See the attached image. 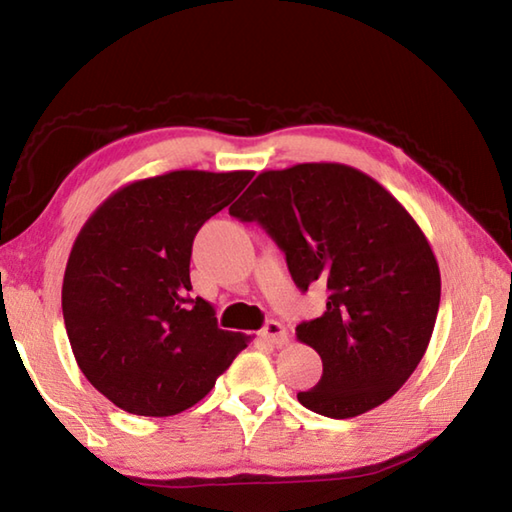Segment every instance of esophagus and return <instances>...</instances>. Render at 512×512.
Returning a JSON list of instances; mask_svg holds the SVG:
<instances>
[{
	"mask_svg": "<svg viewBox=\"0 0 512 512\" xmlns=\"http://www.w3.org/2000/svg\"><path fill=\"white\" fill-rule=\"evenodd\" d=\"M259 336L273 345H284L289 339V332H287V327H284L282 323H277V320H268L262 332H259Z\"/></svg>",
	"mask_w": 512,
	"mask_h": 512,
	"instance_id": "obj_1",
	"label": "esophagus"
}]
</instances>
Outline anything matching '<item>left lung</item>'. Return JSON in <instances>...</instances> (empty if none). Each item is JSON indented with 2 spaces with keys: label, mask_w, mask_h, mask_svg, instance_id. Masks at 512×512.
Masks as SVG:
<instances>
[{
  "label": "left lung",
  "mask_w": 512,
  "mask_h": 512,
  "mask_svg": "<svg viewBox=\"0 0 512 512\" xmlns=\"http://www.w3.org/2000/svg\"><path fill=\"white\" fill-rule=\"evenodd\" d=\"M230 214L262 223L302 291H329L323 316L296 327L323 359L300 404L345 420L391 400L427 352L440 305L436 255L406 207L348 164L302 162L259 173Z\"/></svg>",
  "instance_id": "8db88e82"
}]
</instances>
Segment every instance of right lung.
Instances as JSON below:
<instances>
[{"label":"right lung","instance_id":"obj_1","mask_svg":"<svg viewBox=\"0 0 512 512\" xmlns=\"http://www.w3.org/2000/svg\"><path fill=\"white\" fill-rule=\"evenodd\" d=\"M253 171L178 169L112 192L74 239L63 318L90 384L135 415L167 418L212 391L250 336L219 329L192 298L201 225L235 201Z\"/></svg>","mask_w":512,"mask_h":512}]
</instances>
